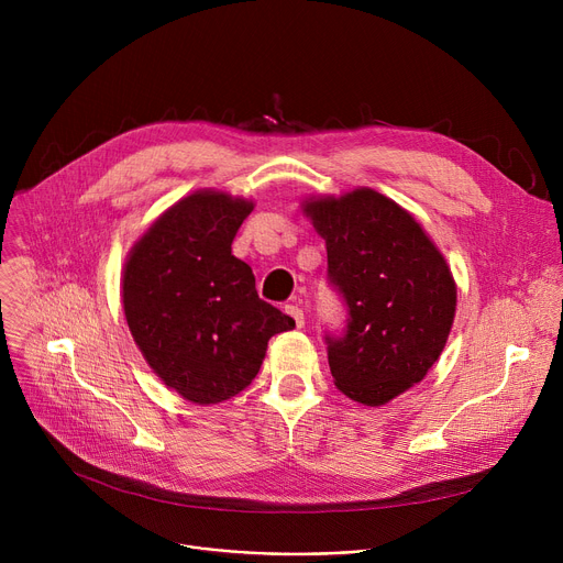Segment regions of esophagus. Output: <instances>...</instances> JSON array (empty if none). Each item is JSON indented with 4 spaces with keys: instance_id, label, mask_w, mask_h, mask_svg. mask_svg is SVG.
<instances>
[{
    "instance_id": "esophagus-1",
    "label": "esophagus",
    "mask_w": 563,
    "mask_h": 563,
    "mask_svg": "<svg viewBox=\"0 0 563 563\" xmlns=\"http://www.w3.org/2000/svg\"><path fill=\"white\" fill-rule=\"evenodd\" d=\"M285 312L294 319V323H297V329H301L306 323V317H303V310L299 306H285Z\"/></svg>"
}]
</instances>
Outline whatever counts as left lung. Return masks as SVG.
<instances>
[{
    "mask_svg": "<svg viewBox=\"0 0 563 563\" xmlns=\"http://www.w3.org/2000/svg\"><path fill=\"white\" fill-rule=\"evenodd\" d=\"M327 242L329 278L349 306L344 338L329 340L340 393L383 406L420 383L448 344L456 280L408 210L369 187L301 202Z\"/></svg>",
    "mask_w": 563,
    "mask_h": 563,
    "instance_id": "1",
    "label": "left lung"
}]
</instances>
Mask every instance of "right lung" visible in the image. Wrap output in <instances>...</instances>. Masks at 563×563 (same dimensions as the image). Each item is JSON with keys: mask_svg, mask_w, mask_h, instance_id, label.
<instances>
[{"mask_svg": "<svg viewBox=\"0 0 563 563\" xmlns=\"http://www.w3.org/2000/svg\"><path fill=\"white\" fill-rule=\"evenodd\" d=\"M255 202L198 189L170 205L134 242L121 280L130 333L145 363L191 404L246 390L266 344L294 319L255 291L232 240Z\"/></svg>", "mask_w": 563, "mask_h": 563, "instance_id": "obj_1", "label": "right lung"}]
</instances>
